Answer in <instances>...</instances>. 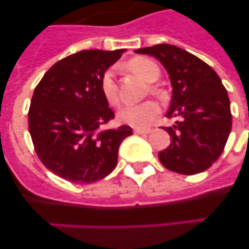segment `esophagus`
Wrapping results in <instances>:
<instances>
[{
  "mask_svg": "<svg viewBox=\"0 0 249 249\" xmlns=\"http://www.w3.org/2000/svg\"><path fill=\"white\" fill-rule=\"evenodd\" d=\"M151 128H135V133L137 135H148L151 133Z\"/></svg>",
  "mask_w": 249,
  "mask_h": 249,
  "instance_id": "obj_1",
  "label": "esophagus"
}]
</instances>
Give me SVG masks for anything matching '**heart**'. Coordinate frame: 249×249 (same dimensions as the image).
Segmentation results:
<instances>
[{
    "instance_id": "b5f03b06",
    "label": "heart",
    "mask_w": 249,
    "mask_h": 249,
    "mask_svg": "<svg viewBox=\"0 0 249 249\" xmlns=\"http://www.w3.org/2000/svg\"><path fill=\"white\" fill-rule=\"evenodd\" d=\"M128 68L135 73L140 74L144 81L153 83L160 77V68L157 63L146 57H137L128 62ZM101 92L105 100L111 106H117L120 102L117 83L114 80L113 70H107L101 78ZM160 108L155 101H147L138 105H127L117 112V120L123 124L143 128L151 124L160 114Z\"/></svg>"
}]
</instances>
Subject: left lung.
I'll return each mask as SVG.
<instances>
[{"instance_id": "1", "label": "left lung", "mask_w": 249, "mask_h": 249, "mask_svg": "<svg viewBox=\"0 0 249 249\" xmlns=\"http://www.w3.org/2000/svg\"><path fill=\"white\" fill-rule=\"evenodd\" d=\"M135 52L157 58L172 85L167 117L178 120L166 127L172 140L158 153L160 163L181 175L203 172L218 160L232 128L230 98L221 78L202 59L177 46L160 43Z\"/></svg>"}]
</instances>
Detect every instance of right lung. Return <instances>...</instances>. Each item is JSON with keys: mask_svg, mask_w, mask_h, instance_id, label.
Listing matches in <instances>:
<instances>
[{"mask_svg": "<svg viewBox=\"0 0 249 249\" xmlns=\"http://www.w3.org/2000/svg\"><path fill=\"white\" fill-rule=\"evenodd\" d=\"M126 50H86L54 63L35 89L28 128L46 168L73 183H93L117 164L129 126L100 129L114 117L101 78Z\"/></svg>", "mask_w": 249, "mask_h": 249, "instance_id": "obj_1", "label": "right lung"}]
</instances>
